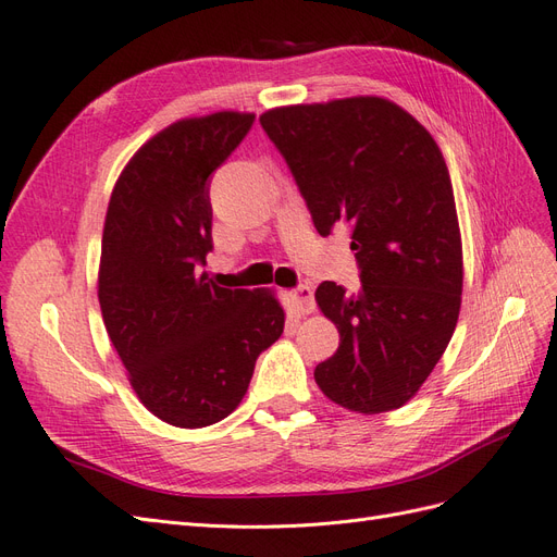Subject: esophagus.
Returning <instances> with one entry per match:
<instances>
[{
    "instance_id": "34e87169",
    "label": "esophagus",
    "mask_w": 557,
    "mask_h": 557,
    "mask_svg": "<svg viewBox=\"0 0 557 557\" xmlns=\"http://www.w3.org/2000/svg\"><path fill=\"white\" fill-rule=\"evenodd\" d=\"M288 297H290V307L297 315H309L315 311V299H313L311 285H299V288L288 293Z\"/></svg>"
}]
</instances>
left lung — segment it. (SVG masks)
<instances>
[{"label":"left lung","mask_w":557,"mask_h":557,"mask_svg":"<svg viewBox=\"0 0 557 557\" xmlns=\"http://www.w3.org/2000/svg\"><path fill=\"white\" fill-rule=\"evenodd\" d=\"M320 237L350 227L362 288L323 281L315 301L339 348L315 367L332 401L358 413L407 404L432 374L460 313L462 242L448 166L432 134L381 97L260 115Z\"/></svg>","instance_id":"obj_1"}]
</instances>
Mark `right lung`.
<instances>
[{"label": "right lung", "mask_w": 557, "mask_h": 557, "mask_svg": "<svg viewBox=\"0 0 557 557\" xmlns=\"http://www.w3.org/2000/svg\"><path fill=\"white\" fill-rule=\"evenodd\" d=\"M252 123L237 111L178 121L137 150L111 193L99 307L134 393L176 428L227 418L283 334L272 293L221 288L199 272L213 250L211 174Z\"/></svg>", "instance_id": "add662e5"}]
</instances>
